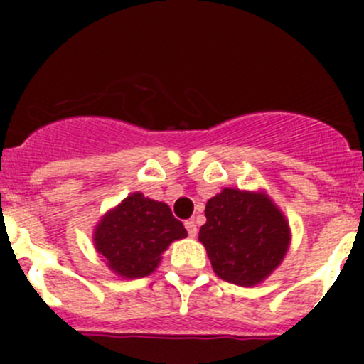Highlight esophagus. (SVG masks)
<instances>
[{"label": "esophagus", "mask_w": 364, "mask_h": 364, "mask_svg": "<svg viewBox=\"0 0 364 364\" xmlns=\"http://www.w3.org/2000/svg\"><path fill=\"white\" fill-rule=\"evenodd\" d=\"M185 227H186V230H188V236L190 237H196L197 236V225H196V222H193V220H186Z\"/></svg>", "instance_id": "esophagus-1"}]
</instances>
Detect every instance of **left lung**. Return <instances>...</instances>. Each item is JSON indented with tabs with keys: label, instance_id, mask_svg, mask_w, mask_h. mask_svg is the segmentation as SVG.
Returning <instances> with one entry per match:
<instances>
[{
	"label": "left lung",
	"instance_id": "obj_1",
	"mask_svg": "<svg viewBox=\"0 0 364 364\" xmlns=\"http://www.w3.org/2000/svg\"><path fill=\"white\" fill-rule=\"evenodd\" d=\"M204 213L199 241L215 273L225 282L250 287L285 257L289 223L264 193L223 188L208 200Z\"/></svg>",
	"mask_w": 364,
	"mask_h": 364
}]
</instances>
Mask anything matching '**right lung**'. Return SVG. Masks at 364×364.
I'll return each mask as SVG.
<instances>
[{"label":"right lung","instance_id":"1","mask_svg":"<svg viewBox=\"0 0 364 364\" xmlns=\"http://www.w3.org/2000/svg\"><path fill=\"white\" fill-rule=\"evenodd\" d=\"M185 236L186 229L167 204L137 192L104 216L95 230V245L112 271L124 278H141L155 271L161 252L172 241Z\"/></svg>","mask_w":364,"mask_h":364}]
</instances>
